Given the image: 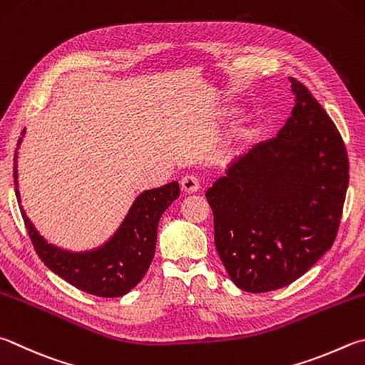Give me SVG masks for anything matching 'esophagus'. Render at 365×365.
<instances>
[{"mask_svg": "<svg viewBox=\"0 0 365 365\" xmlns=\"http://www.w3.org/2000/svg\"><path fill=\"white\" fill-rule=\"evenodd\" d=\"M180 185H182V190L185 191V193H188V195L196 193V191H200V188H201L200 178H197V177L193 175V174L185 175V177L182 178Z\"/></svg>", "mask_w": 365, "mask_h": 365, "instance_id": "1", "label": "esophagus"}]
</instances>
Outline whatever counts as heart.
<instances>
[{"instance_id":"b5f03b06","label":"heart","mask_w":365,"mask_h":365,"mask_svg":"<svg viewBox=\"0 0 365 365\" xmlns=\"http://www.w3.org/2000/svg\"><path fill=\"white\" fill-rule=\"evenodd\" d=\"M258 134L257 129H246L242 132V138H246V140H250V138H254Z\"/></svg>"}]
</instances>
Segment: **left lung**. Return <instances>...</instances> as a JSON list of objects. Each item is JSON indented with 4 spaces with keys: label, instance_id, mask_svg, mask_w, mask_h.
<instances>
[{
    "label": "left lung",
    "instance_id": "obj_1",
    "mask_svg": "<svg viewBox=\"0 0 365 365\" xmlns=\"http://www.w3.org/2000/svg\"><path fill=\"white\" fill-rule=\"evenodd\" d=\"M289 79L295 107L284 128L231 161L205 191L218 257L231 281L254 294L289 286L332 247L349 182L339 129Z\"/></svg>",
    "mask_w": 365,
    "mask_h": 365
}]
</instances>
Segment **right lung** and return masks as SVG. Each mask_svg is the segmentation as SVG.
Returning a JSON list of instances; mask_svg holds the SVG:
<instances>
[{"mask_svg": "<svg viewBox=\"0 0 365 365\" xmlns=\"http://www.w3.org/2000/svg\"><path fill=\"white\" fill-rule=\"evenodd\" d=\"M24 135L25 129L19 138L14 155V185L19 202L21 191L17 180V150ZM178 195V182L145 190L132 202L124 220L108 241L96 249L81 252L67 250L48 242L26 217L22 205L21 212L36 254L52 273L86 294L113 298L130 292L147 273L155 257L158 223L164 210L177 200Z\"/></svg>", "mask_w": 365, "mask_h": 365, "instance_id": "obj_1", "label": "right lung"}]
</instances>
